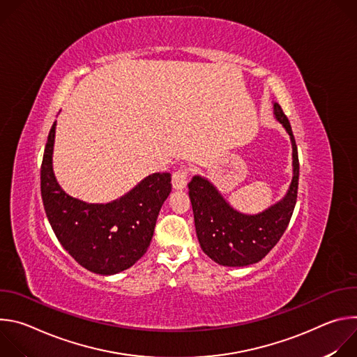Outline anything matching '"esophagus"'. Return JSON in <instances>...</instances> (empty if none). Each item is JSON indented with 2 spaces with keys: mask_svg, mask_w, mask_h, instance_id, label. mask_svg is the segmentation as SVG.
<instances>
[{
  "mask_svg": "<svg viewBox=\"0 0 357 357\" xmlns=\"http://www.w3.org/2000/svg\"><path fill=\"white\" fill-rule=\"evenodd\" d=\"M188 176H189V168L182 167L176 172L172 174V186L178 190H182L186 188L188 183Z\"/></svg>",
  "mask_w": 357,
  "mask_h": 357,
  "instance_id": "1",
  "label": "esophagus"
}]
</instances>
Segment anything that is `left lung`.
Here are the masks:
<instances>
[{
  "mask_svg": "<svg viewBox=\"0 0 357 357\" xmlns=\"http://www.w3.org/2000/svg\"><path fill=\"white\" fill-rule=\"evenodd\" d=\"M274 116L292 144V181L281 200L260 213L245 215L231 208L209 179L195 175L188 183L199 244L220 266L245 267L261 261L291 220L298 193V149L291 124L278 103H274Z\"/></svg>",
  "mask_w": 357,
  "mask_h": 357,
  "instance_id": "1",
  "label": "left lung"
}]
</instances>
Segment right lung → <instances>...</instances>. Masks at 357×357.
<instances>
[{"label":"right lung","instance_id":"add662e5","mask_svg":"<svg viewBox=\"0 0 357 357\" xmlns=\"http://www.w3.org/2000/svg\"><path fill=\"white\" fill-rule=\"evenodd\" d=\"M55 130L56 121L49 131L40 167L47 220L82 267L101 275L119 274L146 252L160 211L171 193V174H152L113 202L86 203L69 196L55 178Z\"/></svg>","mask_w":357,"mask_h":357}]
</instances>
